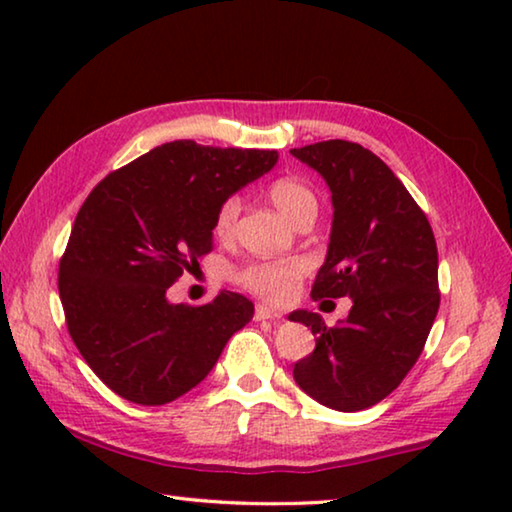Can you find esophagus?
<instances>
[{
	"label": "esophagus",
	"instance_id": "obj_1",
	"mask_svg": "<svg viewBox=\"0 0 512 512\" xmlns=\"http://www.w3.org/2000/svg\"><path fill=\"white\" fill-rule=\"evenodd\" d=\"M280 318H282L280 311H275L271 307H266V305L255 307V320H280Z\"/></svg>",
	"mask_w": 512,
	"mask_h": 512
}]
</instances>
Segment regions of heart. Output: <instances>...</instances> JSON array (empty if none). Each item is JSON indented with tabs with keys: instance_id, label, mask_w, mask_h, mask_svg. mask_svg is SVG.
<instances>
[{
	"instance_id": "heart-1",
	"label": "heart",
	"mask_w": 512,
	"mask_h": 512,
	"mask_svg": "<svg viewBox=\"0 0 512 512\" xmlns=\"http://www.w3.org/2000/svg\"><path fill=\"white\" fill-rule=\"evenodd\" d=\"M268 198L289 221L302 223L314 221L318 214V198L314 189L296 178H280L268 187ZM241 212L239 196L223 198L219 210L214 214V235L219 239H228L235 232V225ZM307 259L289 257V259H262V262H250L239 266L235 271V282L239 287L253 293L257 298L280 302L287 300L296 284L307 273Z\"/></svg>"
}]
</instances>
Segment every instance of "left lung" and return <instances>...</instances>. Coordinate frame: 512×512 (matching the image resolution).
Listing matches in <instances>:
<instances>
[{
  "label": "left lung",
  "instance_id": "left-lung-1",
  "mask_svg": "<svg viewBox=\"0 0 512 512\" xmlns=\"http://www.w3.org/2000/svg\"><path fill=\"white\" fill-rule=\"evenodd\" d=\"M291 155L325 178L334 205L311 298H352L334 327L314 311L289 316L316 334L293 379L329 409H368L402 384L427 343L440 307L436 237L400 178L361 144L327 140Z\"/></svg>",
  "mask_w": 512,
  "mask_h": 512
}]
</instances>
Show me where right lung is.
Here are the masks:
<instances>
[{"label": "right lung", "instance_id": "1", "mask_svg": "<svg viewBox=\"0 0 512 512\" xmlns=\"http://www.w3.org/2000/svg\"><path fill=\"white\" fill-rule=\"evenodd\" d=\"M277 151L176 140L108 173L85 198L60 257L58 291L76 348L128 402L160 406L210 375L253 302L221 291L171 305L167 289L212 250L214 214L271 171Z\"/></svg>", "mask_w": 512, "mask_h": 512}]
</instances>
